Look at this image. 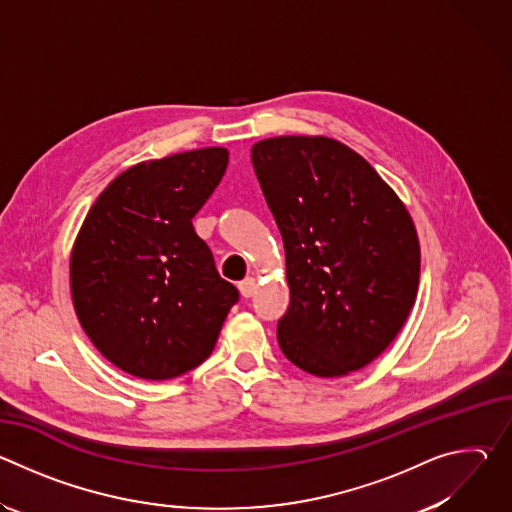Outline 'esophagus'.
<instances>
[{
  "label": "esophagus",
  "instance_id": "1",
  "mask_svg": "<svg viewBox=\"0 0 512 512\" xmlns=\"http://www.w3.org/2000/svg\"><path fill=\"white\" fill-rule=\"evenodd\" d=\"M257 289V281L253 277H245L243 281H239V291L243 294V298H251Z\"/></svg>",
  "mask_w": 512,
  "mask_h": 512
}]
</instances>
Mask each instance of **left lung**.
I'll return each mask as SVG.
<instances>
[{
	"label": "left lung",
	"mask_w": 512,
	"mask_h": 512,
	"mask_svg": "<svg viewBox=\"0 0 512 512\" xmlns=\"http://www.w3.org/2000/svg\"><path fill=\"white\" fill-rule=\"evenodd\" d=\"M251 160L285 247L291 298L277 324L281 352L316 377L367 367L417 296L421 255L405 204L330 137L263 139Z\"/></svg>",
	"instance_id": "left-lung-1"
}]
</instances>
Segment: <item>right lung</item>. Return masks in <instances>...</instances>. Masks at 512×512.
<instances>
[{
	"instance_id": "add662e5",
	"label": "right lung",
	"mask_w": 512,
	"mask_h": 512,
	"mask_svg": "<svg viewBox=\"0 0 512 512\" xmlns=\"http://www.w3.org/2000/svg\"><path fill=\"white\" fill-rule=\"evenodd\" d=\"M227 164L225 148H202L131 166L99 194L72 247L79 322L109 362L137 379L196 369L239 302L192 227Z\"/></svg>"
}]
</instances>
